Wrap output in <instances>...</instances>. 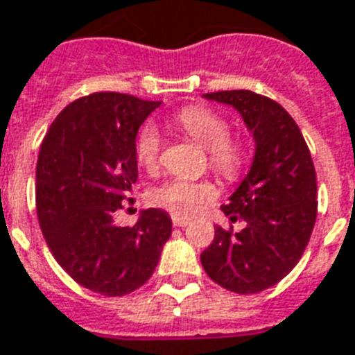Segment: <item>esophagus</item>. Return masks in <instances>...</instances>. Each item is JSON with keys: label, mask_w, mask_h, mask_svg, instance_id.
I'll list each match as a JSON object with an SVG mask.
<instances>
[{"label": "esophagus", "mask_w": 355, "mask_h": 355, "mask_svg": "<svg viewBox=\"0 0 355 355\" xmlns=\"http://www.w3.org/2000/svg\"><path fill=\"white\" fill-rule=\"evenodd\" d=\"M173 225H175V227H186V225H188V219H184V217H178V216H173Z\"/></svg>", "instance_id": "1"}]
</instances>
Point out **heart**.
Wrapping results in <instances>:
<instances>
[{
	"label": "heart",
	"mask_w": 355,
	"mask_h": 355,
	"mask_svg": "<svg viewBox=\"0 0 355 355\" xmlns=\"http://www.w3.org/2000/svg\"><path fill=\"white\" fill-rule=\"evenodd\" d=\"M173 123L182 128L208 150V162L214 171L232 180L245 166V149L241 144L230 139V125L227 119L206 107H186L173 116ZM162 139L153 125H145L136 141V158L145 169H156L160 160ZM217 189L206 180L173 177L162 182L153 191L150 199L156 206L166 208L178 217L193 216L206 200L216 199Z\"/></svg>",
	"instance_id": "heart-1"
}]
</instances>
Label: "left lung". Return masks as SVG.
<instances>
[{
    "label": "left lung",
    "mask_w": 355,
    "mask_h": 355,
    "mask_svg": "<svg viewBox=\"0 0 355 355\" xmlns=\"http://www.w3.org/2000/svg\"><path fill=\"white\" fill-rule=\"evenodd\" d=\"M230 105L252 132V166L228 205L239 232L216 228L200 263L206 275L228 291L252 295L286 278L302 258L317 219V177L300 128L286 108L250 90L205 94Z\"/></svg>",
    "instance_id": "left-lung-1"
}]
</instances>
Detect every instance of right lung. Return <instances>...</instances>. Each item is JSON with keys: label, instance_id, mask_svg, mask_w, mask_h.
I'll return each mask as SVG.
<instances>
[{"label": "right lung", "instance_id": "add662e5", "mask_svg": "<svg viewBox=\"0 0 355 355\" xmlns=\"http://www.w3.org/2000/svg\"><path fill=\"white\" fill-rule=\"evenodd\" d=\"M160 101L97 92L69 103L44 136L36 162V214L58 265L86 289L123 297L155 272L171 236L167 211L134 227L114 216L138 178L136 134Z\"/></svg>", "mask_w": 355, "mask_h": 355}]
</instances>
